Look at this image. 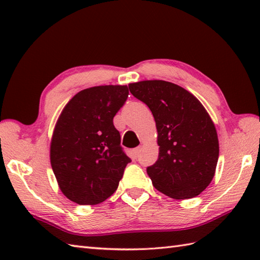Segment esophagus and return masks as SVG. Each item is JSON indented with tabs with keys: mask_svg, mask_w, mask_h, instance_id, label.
Instances as JSON below:
<instances>
[{
	"mask_svg": "<svg viewBox=\"0 0 260 260\" xmlns=\"http://www.w3.org/2000/svg\"><path fill=\"white\" fill-rule=\"evenodd\" d=\"M141 151H142V147H141V146L134 148V150H133V155H134V157H139Z\"/></svg>",
	"mask_w": 260,
	"mask_h": 260,
	"instance_id": "esophagus-1",
	"label": "esophagus"
}]
</instances>
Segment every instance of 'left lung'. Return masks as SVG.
I'll return each instance as SVG.
<instances>
[{
	"instance_id": "1",
	"label": "left lung",
	"mask_w": 260,
	"mask_h": 260,
	"mask_svg": "<svg viewBox=\"0 0 260 260\" xmlns=\"http://www.w3.org/2000/svg\"><path fill=\"white\" fill-rule=\"evenodd\" d=\"M128 87L155 119L158 158L146 169L153 185L179 200L199 196L211 183L219 157L217 131L206 108L169 81L143 80Z\"/></svg>"
}]
</instances>
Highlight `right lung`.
Wrapping results in <instances>:
<instances>
[{"instance_id": "add662e5", "label": "right lung", "mask_w": 260, "mask_h": 260, "mask_svg": "<svg viewBox=\"0 0 260 260\" xmlns=\"http://www.w3.org/2000/svg\"><path fill=\"white\" fill-rule=\"evenodd\" d=\"M127 97V86L87 88L76 93L60 114L50 162L60 190L73 202L98 204L118 187L131 158L120 146L113 119Z\"/></svg>"}]
</instances>
